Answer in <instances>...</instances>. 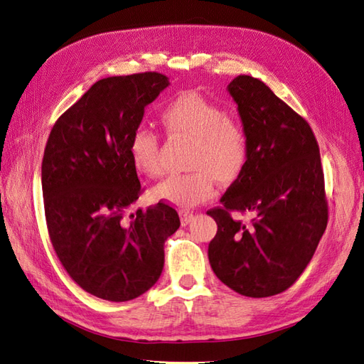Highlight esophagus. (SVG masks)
I'll return each mask as SVG.
<instances>
[{
    "instance_id": "esophagus-1",
    "label": "esophagus",
    "mask_w": 364,
    "mask_h": 364,
    "mask_svg": "<svg viewBox=\"0 0 364 364\" xmlns=\"http://www.w3.org/2000/svg\"><path fill=\"white\" fill-rule=\"evenodd\" d=\"M179 214H181V223H182V226L188 225L191 220H193V217H194L193 211H190V209H182Z\"/></svg>"
}]
</instances>
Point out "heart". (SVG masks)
<instances>
[{
	"mask_svg": "<svg viewBox=\"0 0 364 364\" xmlns=\"http://www.w3.org/2000/svg\"><path fill=\"white\" fill-rule=\"evenodd\" d=\"M162 123L171 135L193 141L188 173L168 174L155 188L156 200L178 208H191L215 193V179L235 181L247 156L246 135L235 119L199 92H182L165 106ZM130 158L135 168L153 178L162 171L159 139L149 129H138L130 139Z\"/></svg>",
	"mask_w": 364,
	"mask_h": 364,
	"instance_id": "heart-1",
	"label": "heart"
}]
</instances>
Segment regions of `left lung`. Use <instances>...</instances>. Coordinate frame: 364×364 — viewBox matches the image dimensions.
I'll return each instance as SVG.
<instances>
[{
    "instance_id": "obj_1",
    "label": "left lung",
    "mask_w": 364,
    "mask_h": 364,
    "mask_svg": "<svg viewBox=\"0 0 364 364\" xmlns=\"http://www.w3.org/2000/svg\"><path fill=\"white\" fill-rule=\"evenodd\" d=\"M246 135L245 168L208 211L218 226L208 258L217 278L249 297L282 293L310 264L326 223L323 170L306 121L250 75L228 85ZM230 210L250 212L243 224Z\"/></svg>"
}]
</instances>
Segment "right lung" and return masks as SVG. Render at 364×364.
<instances>
[{
    "mask_svg": "<svg viewBox=\"0 0 364 364\" xmlns=\"http://www.w3.org/2000/svg\"><path fill=\"white\" fill-rule=\"evenodd\" d=\"M170 85L159 73L98 80L51 129L42 194L51 245L63 269L100 299L126 302L155 285L164 243L181 226L165 203L129 214L141 194L130 139L144 107Z\"/></svg>",
    "mask_w": 364,
    "mask_h": 364,
    "instance_id": "add662e5",
    "label": "right lung"
}]
</instances>
